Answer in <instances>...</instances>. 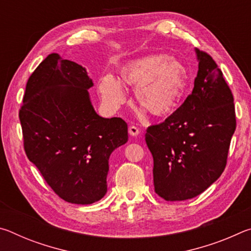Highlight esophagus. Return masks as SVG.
<instances>
[{"mask_svg":"<svg viewBox=\"0 0 251 251\" xmlns=\"http://www.w3.org/2000/svg\"><path fill=\"white\" fill-rule=\"evenodd\" d=\"M128 133L131 136H137L139 134V128H138V127L134 126V125H131V126H129V128H128Z\"/></svg>","mask_w":251,"mask_h":251,"instance_id":"obj_1","label":"esophagus"}]
</instances>
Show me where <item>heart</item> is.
Segmentation results:
<instances>
[{
  "label": "heart",
  "mask_w": 251,
  "mask_h": 251,
  "mask_svg": "<svg viewBox=\"0 0 251 251\" xmlns=\"http://www.w3.org/2000/svg\"><path fill=\"white\" fill-rule=\"evenodd\" d=\"M121 83L135 87L139 106L155 117L175 112L188 83V71L180 61L166 54H151L123 64L118 70ZM121 83L113 76L100 79L101 99L110 107H118L125 100Z\"/></svg>",
  "instance_id": "1"
}]
</instances>
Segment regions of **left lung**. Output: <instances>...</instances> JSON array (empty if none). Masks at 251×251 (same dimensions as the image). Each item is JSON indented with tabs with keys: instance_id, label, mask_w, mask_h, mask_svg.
<instances>
[{
	"instance_id": "8db88e82",
	"label": "left lung",
	"mask_w": 251,
	"mask_h": 251,
	"mask_svg": "<svg viewBox=\"0 0 251 251\" xmlns=\"http://www.w3.org/2000/svg\"><path fill=\"white\" fill-rule=\"evenodd\" d=\"M196 53L199 64L192 94L145 134L154 159L155 193L167 201L196 197L218 179L236 129L233 96L223 72L209 54Z\"/></svg>"
}]
</instances>
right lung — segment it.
<instances>
[{"instance_id":"add662e5","label":"right lung","mask_w":251,"mask_h":251,"mask_svg":"<svg viewBox=\"0 0 251 251\" xmlns=\"http://www.w3.org/2000/svg\"><path fill=\"white\" fill-rule=\"evenodd\" d=\"M84 67L52 53L28 77L19 117L27 158L67 202L105 196L112 151L127 142L121 117L103 118L91 104Z\"/></svg>"}]
</instances>
